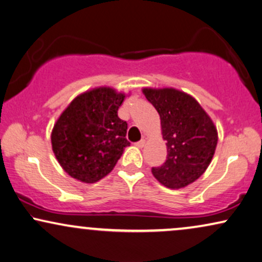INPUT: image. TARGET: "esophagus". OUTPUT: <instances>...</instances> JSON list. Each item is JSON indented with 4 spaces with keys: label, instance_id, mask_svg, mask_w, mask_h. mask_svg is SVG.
<instances>
[{
    "label": "esophagus",
    "instance_id": "obj_1",
    "mask_svg": "<svg viewBox=\"0 0 262 262\" xmlns=\"http://www.w3.org/2000/svg\"><path fill=\"white\" fill-rule=\"evenodd\" d=\"M145 144H146L145 140H140V141H138L137 144H135V146H137V147H139V148H142L145 146Z\"/></svg>",
    "mask_w": 262,
    "mask_h": 262
}]
</instances>
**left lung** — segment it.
I'll return each mask as SVG.
<instances>
[{
    "mask_svg": "<svg viewBox=\"0 0 262 262\" xmlns=\"http://www.w3.org/2000/svg\"><path fill=\"white\" fill-rule=\"evenodd\" d=\"M158 111L162 135L166 142V162L152 167L160 184L180 189L206 171L218 142L217 128L194 97L173 87L142 89Z\"/></svg>",
    "mask_w": 262,
    "mask_h": 262,
    "instance_id": "left-lung-1",
    "label": "left lung"
}]
</instances>
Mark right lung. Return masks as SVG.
<instances>
[{
  "instance_id": "obj_1",
  "label": "right lung",
  "mask_w": 262,
  "mask_h": 262,
  "mask_svg": "<svg viewBox=\"0 0 262 262\" xmlns=\"http://www.w3.org/2000/svg\"><path fill=\"white\" fill-rule=\"evenodd\" d=\"M127 95L109 86L80 93L55 122L51 146L62 169L83 183L113 171L124 148L128 124L118 117Z\"/></svg>"
}]
</instances>
